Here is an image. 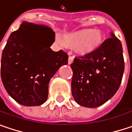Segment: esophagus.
<instances>
[{
  "instance_id": "obj_1",
  "label": "esophagus",
  "mask_w": 132,
  "mask_h": 132,
  "mask_svg": "<svg viewBox=\"0 0 132 132\" xmlns=\"http://www.w3.org/2000/svg\"><path fill=\"white\" fill-rule=\"evenodd\" d=\"M73 62V56H69V59H68V63L69 64H71Z\"/></svg>"
}]
</instances>
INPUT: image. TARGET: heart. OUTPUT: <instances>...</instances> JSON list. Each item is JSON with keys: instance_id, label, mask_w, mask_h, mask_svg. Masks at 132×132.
<instances>
[{"instance_id": "b5f03b06", "label": "heart", "mask_w": 132, "mask_h": 132, "mask_svg": "<svg viewBox=\"0 0 132 132\" xmlns=\"http://www.w3.org/2000/svg\"><path fill=\"white\" fill-rule=\"evenodd\" d=\"M57 40L63 43L60 37ZM64 43L70 47H75L76 52L80 56H86L95 52L102 44V33L98 30L84 29L68 34L64 36Z\"/></svg>"}]
</instances>
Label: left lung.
Instances as JSON below:
<instances>
[{"mask_svg": "<svg viewBox=\"0 0 132 132\" xmlns=\"http://www.w3.org/2000/svg\"><path fill=\"white\" fill-rule=\"evenodd\" d=\"M92 53L75 57L72 94L84 107L95 108L109 100L118 91L125 69L122 46L112 33Z\"/></svg>", "mask_w": 132, "mask_h": 132, "instance_id": "8db88e82", "label": "left lung"}]
</instances>
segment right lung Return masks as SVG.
Wrapping results in <instances>:
<instances>
[{
	"label": "right lung",
	"mask_w": 132,
	"mask_h": 132,
	"mask_svg": "<svg viewBox=\"0 0 132 132\" xmlns=\"http://www.w3.org/2000/svg\"><path fill=\"white\" fill-rule=\"evenodd\" d=\"M55 32L43 25L23 22L7 42L1 57L3 85L13 99L25 106H37L48 97L50 79L68 63V54L50 49Z\"/></svg>",
	"instance_id": "add662e5"
}]
</instances>
